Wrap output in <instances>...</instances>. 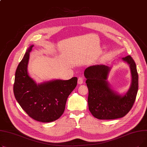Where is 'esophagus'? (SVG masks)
I'll list each match as a JSON object with an SVG mask.
<instances>
[{"label": "esophagus", "instance_id": "obj_1", "mask_svg": "<svg viewBox=\"0 0 147 147\" xmlns=\"http://www.w3.org/2000/svg\"><path fill=\"white\" fill-rule=\"evenodd\" d=\"M83 83V79L82 78H79L78 80V83L79 84H82Z\"/></svg>", "mask_w": 147, "mask_h": 147}]
</instances>
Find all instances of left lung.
Listing matches in <instances>:
<instances>
[{
  "mask_svg": "<svg viewBox=\"0 0 147 147\" xmlns=\"http://www.w3.org/2000/svg\"><path fill=\"white\" fill-rule=\"evenodd\" d=\"M130 67L132 81L129 89L120 95L107 81L111 67L95 65L85 69L84 76L89 89L88 102L91 114L100 120H111L124 117L132 109L138 89V74L134 60L130 55L122 58Z\"/></svg>",
  "mask_w": 147,
  "mask_h": 147,
  "instance_id": "8db88e82",
  "label": "left lung"
}]
</instances>
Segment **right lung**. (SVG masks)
Segmentation results:
<instances>
[{"label":"right lung","mask_w":147,"mask_h":147,"mask_svg":"<svg viewBox=\"0 0 147 147\" xmlns=\"http://www.w3.org/2000/svg\"><path fill=\"white\" fill-rule=\"evenodd\" d=\"M27 50L15 75L13 94L26 113L34 120L43 123L55 121L63 114L67 99L77 86L78 78L67 80H52L37 83L29 76L27 67L30 52Z\"/></svg>","instance_id":"right-lung-1"}]
</instances>
